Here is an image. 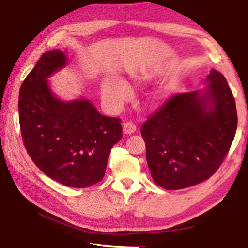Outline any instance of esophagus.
<instances>
[{"mask_svg":"<svg viewBox=\"0 0 248 248\" xmlns=\"http://www.w3.org/2000/svg\"><path fill=\"white\" fill-rule=\"evenodd\" d=\"M136 131V125L132 123V122H125L123 124V132L126 135H131V134L135 133Z\"/></svg>","mask_w":248,"mask_h":248,"instance_id":"1","label":"esophagus"}]
</instances>
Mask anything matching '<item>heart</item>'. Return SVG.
Segmentation results:
<instances>
[{
    "mask_svg": "<svg viewBox=\"0 0 248 248\" xmlns=\"http://www.w3.org/2000/svg\"><path fill=\"white\" fill-rule=\"evenodd\" d=\"M146 75L143 79H148ZM101 93L105 104L111 108H120L121 105L132 94V90L125 81L121 79L105 78L101 83Z\"/></svg>",
    "mask_w": 248,
    "mask_h": 248,
    "instance_id": "obj_1",
    "label": "heart"
}]
</instances>
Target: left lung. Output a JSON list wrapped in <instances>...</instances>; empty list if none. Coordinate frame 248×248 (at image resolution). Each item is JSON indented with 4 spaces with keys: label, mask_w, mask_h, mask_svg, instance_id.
<instances>
[{
    "label": "left lung",
    "mask_w": 248,
    "mask_h": 248,
    "mask_svg": "<svg viewBox=\"0 0 248 248\" xmlns=\"http://www.w3.org/2000/svg\"><path fill=\"white\" fill-rule=\"evenodd\" d=\"M205 82L204 91L170 97L140 128L148 168L161 188L178 190L205 181L230 151L237 127L233 93L214 69Z\"/></svg>",
    "instance_id": "8db88e82"
}]
</instances>
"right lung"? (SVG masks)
<instances>
[{
    "label": "right lung",
    "instance_id": "add662e5",
    "mask_svg": "<svg viewBox=\"0 0 248 248\" xmlns=\"http://www.w3.org/2000/svg\"><path fill=\"white\" fill-rule=\"evenodd\" d=\"M66 64L59 49L42 55L19 89V125L28 155L45 174L88 188L103 179L111 149L123 136L121 119L101 115L88 100L57 99L47 79Z\"/></svg>",
    "mask_w": 248,
    "mask_h": 248
}]
</instances>
